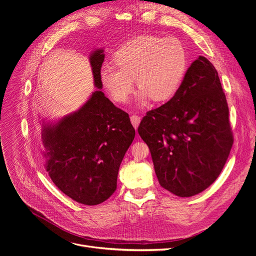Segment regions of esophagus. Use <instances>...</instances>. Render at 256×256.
I'll return each instance as SVG.
<instances>
[{
	"instance_id": "esophagus-1",
	"label": "esophagus",
	"mask_w": 256,
	"mask_h": 256,
	"mask_svg": "<svg viewBox=\"0 0 256 256\" xmlns=\"http://www.w3.org/2000/svg\"><path fill=\"white\" fill-rule=\"evenodd\" d=\"M130 121H132V124L134 126V128H135L137 130L138 126H139V124H140L141 118H140L138 115H132V116H130Z\"/></svg>"
}]
</instances>
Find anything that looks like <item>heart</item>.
<instances>
[{
	"label": "heart",
	"instance_id": "obj_1",
	"mask_svg": "<svg viewBox=\"0 0 256 256\" xmlns=\"http://www.w3.org/2000/svg\"><path fill=\"white\" fill-rule=\"evenodd\" d=\"M115 67H104L100 82L109 96L124 102L132 92L135 80L140 90L136 104L152 98L156 102L172 100L182 87L189 68V54L180 39L142 35L121 46L113 55Z\"/></svg>",
	"mask_w": 256,
	"mask_h": 256
}]
</instances>
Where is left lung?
Here are the masks:
<instances>
[{
	"instance_id": "8db88e82",
	"label": "left lung",
	"mask_w": 256,
	"mask_h": 256,
	"mask_svg": "<svg viewBox=\"0 0 256 256\" xmlns=\"http://www.w3.org/2000/svg\"><path fill=\"white\" fill-rule=\"evenodd\" d=\"M228 112L216 68L199 56L176 96L147 112L138 128L164 189L191 197L217 180L234 143Z\"/></svg>"
}]
</instances>
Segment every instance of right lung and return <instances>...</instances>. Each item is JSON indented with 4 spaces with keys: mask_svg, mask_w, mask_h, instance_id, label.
<instances>
[{
    "mask_svg": "<svg viewBox=\"0 0 256 256\" xmlns=\"http://www.w3.org/2000/svg\"><path fill=\"white\" fill-rule=\"evenodd\" d=\"M102 48L90 54L94 86L89 100L56 122L44 120L42 140L46 170L52 182L78 204L96 206L117 188L118 170L135 138L128 114L104 96Z\"/></svg>",
    "mask_w": 256,
    "mask_h": 256,
    "instance_id": "right-lung-1",
    "label": "right lung"
}]
</instances>
